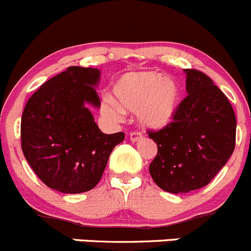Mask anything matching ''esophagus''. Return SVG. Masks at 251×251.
<instances>
[{"instance_id": "1", "label": "esophagus", "mask_w": 251, "mask_h": 251, "mask_svg": "<svg viewBox=\"0 0 251 251\" xmlns=\"http://www.w3.org/2000/svg\"><path fill=\"white\" fill-rule=\"evenodd\" d=\"M142 139H144V135H142L140 131H132V132L130 133V140L132 142H139L141 141Z\"/></svg>"}]
</instances>
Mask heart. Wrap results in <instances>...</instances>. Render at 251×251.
Wrapping results in <instances>:
<instances>
[{
    "instance_id": "b5f03b06",
    "label": "heart",
    "mask_w": 251,
    "mask_h": 251,
    "mask_svg": "<svg viewBox=\"0 0 251 251\" xmlns=\"http://www.w3.org/2000/svg\"><path fill=\"white\" fill-rule=\"evenodd\" d=\"M181 99V85L173 76L151 70L130 72L115 81L112 99L106 98L101 109L114 119L120 112L137 114L146 127L162 128L172 123Z\"/></svg>"
}]
</instances>
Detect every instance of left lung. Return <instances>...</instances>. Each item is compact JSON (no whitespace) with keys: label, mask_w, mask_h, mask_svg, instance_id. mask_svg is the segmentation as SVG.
I'll return each instance as SVG.
<instances>
[{"label":"left lung","mask_w":251,"mask_h":251,"mask_svg":"<svg viewBox=\"0 0 251 251\" xmlns=\"http://www.w3.org/2000/svg\"><path fill=\"white\" fill-rule=\"evenodd\" d=\"M184 73L188 95L172 123L147 131L157 145L150 175L160 188L175 194L207 186L235 147L236 119L228 98L204 73Z\"/></svg>","instance_id":"8db88e82"}]
</instances>
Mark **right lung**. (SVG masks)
<instances>
[{
	"mask_svg": "<svg viewBox=\"0 0 251 251\" xmlns=\"http://www.w3.org/2000/svg\"><path fill=\"white\" fill-rule=\"evenodd\" d=\"M97 68L69 67L47 80L25 104L21 145L42 182L62 193H83L99 183L110 153L125 133L101 132L88 104L100 106Z\"/></svg>",
	"mask_w": 251,
	"mask_h": 251,
	"instance_id": "obj_1",
	"label": "right lung"
}]
</instances>
